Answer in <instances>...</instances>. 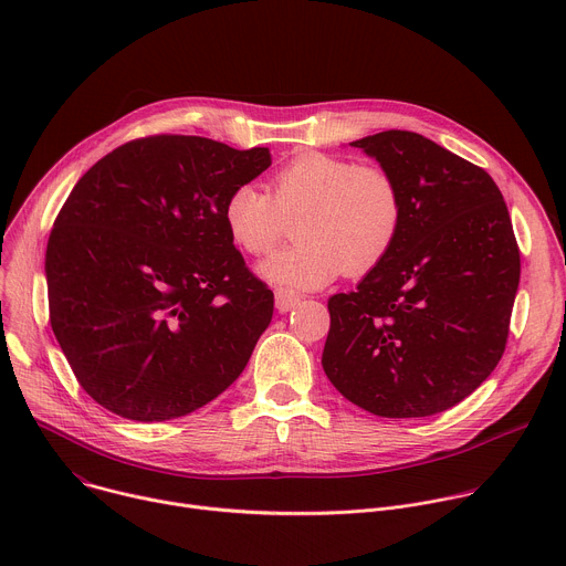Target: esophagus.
<instances>
[{"label": "esophagus", "mask_w": 566, "mask_h": 566, "mask_svg": "<svg viewBox=\"0 0 566 566\" xmlns=\"http://www.w3.org/2000/svg\"><path fill=\"white\" fill-rule=\"evenodd\" d=\"M297 302H300V295H297V293L286 291V289H277V291H275V306H277L280 313L291 311Z\"/></svg>", "instance_id": "esophagus-1"}]
</instances>
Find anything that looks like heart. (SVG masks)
<instances>
[{
	"instance_id": "obj_1",
	"label": "heart",
	"mask_w": 566,
	"mask_h": 566,
	"mask_svg": "<svg viewBox=\"0 0 566 566\" xmlns=\"http://www.w3.org/2000/svg\"><path fill=\"white\" fill-rule=\"evenodd\" d=\"M297 244L260 264V275L286 291H313L340 271L365 275L396 244L402 197L396 179L378 166L308 151L295 156L269 184L234 188L223 203V223L249 255L271 253L295 219Z\"/></svg>"
}]
</instances>
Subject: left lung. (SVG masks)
<instances>
[{"instance_id":"1","label":"left lung","mask_w":566,"mask_h":566,"mask_svg":"<svg viewBox=\"0 0 566 566\" xmlns=\"http://www.w3.org/2000/svg\"><path fill=\"white\" fill-rule=\"evenodd\" d=\"M349 145L396 179L402 221L356 291L329 297L322 367L376 417H432L470 396L506 349L520 286L509 208L486 170L421 134Z\"/></svg>"}]
</instances>
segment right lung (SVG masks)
Here are the masks:
<instances>
[{"mask_svg": "<svg viewBox=\"0 0 566 566\" xmlns=\"http://www.w3.org/2000/svg\"><path fill=\"white\" fill-rule=\"evenodd\" d=\"M269 166V147L164 134L116 147L75 184L46 244L49 315L98 406L170 421L244 371L273 291L234 249L223 203Z\"/></svg>", "mask_w": 566, "mask_h": 566, "instance_id": "1", "label": "right lung"}]
</instances>
